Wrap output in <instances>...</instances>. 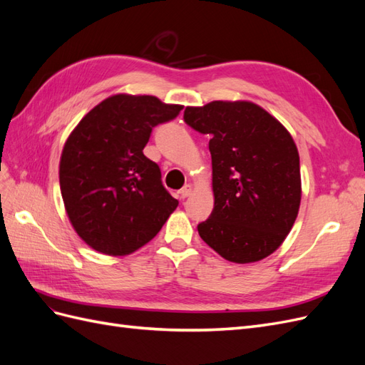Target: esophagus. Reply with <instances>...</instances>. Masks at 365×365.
I'll list each match as a JSON object with an SVG mask.
<instances>
[{"instance_id": "esophagus-1", "label": "esophagus", "mask_w": 365, "mask_h": 365, "mask_svg": "<svg viewBox=\"0 0 365 365\" xmlns=\"http://www.w3.org/2000/svg\"><path fill=\"white\" fill-rule=\"evenodd\" d=\"M192 190H193V187H192V184H185L182 189L180 190V196L182 197V200H185L187 196H190V193H192Z\"/></svg>"}]
</instances>
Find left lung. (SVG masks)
<instances>
[{"instance_id":"obj_1","label":"left lung","mask_w":365,"mask_h":365,"mask_svg":"<svg viewBox=\"0 0 365 365\" xmlns=\"http://www.w3.org/2000/svg\"><path fill=\"white\" fill-rule=\"evenodd\" d=\"M184 121L210 135L215 207L197 233L228 262L268 257L289 235L302 201L300 157L288 129L248 101L187 106Z\"/></svg>"}]
</instances>
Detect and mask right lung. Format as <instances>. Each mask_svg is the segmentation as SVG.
<instances>
[{
    "label": "right lung",
    "mask_w": 365,
    "mask_h": 365,
    "mask_svg": "<svg viewBox=\"0 0 365 365\" xmlns=\"http://www.w3.org/2000/svg\"><path fill=\"white\" fill-rule=\"evenodd\" d=\"M182 105L155 96L115 94L94 106L65 141L59 182L74 231L93 250L126 256L158 235L178 201L145 157L152 128Z\"/></svg>",
    "instance_id": "right-lung-1"
}]
</instances>
